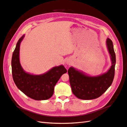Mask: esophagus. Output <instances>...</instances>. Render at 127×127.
<instances>
[{
  "label": "esophagus",
  "instance_id": "obj_1",
  "mask_svg": "<svg viewBox=\"0 0 127 127\" xmlns=\"http://www.w3.org/2000/svg\"><path fill=\"white\" fill-rule=\"evenodd\" d=\"M66 64H70V61H67V62H66Z\"/></svg>",
  "mask_w": 127,
  "mask_h": 127
}]
</instances>
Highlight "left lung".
I'll use <instances>...</instances> for the list:
<instances>
[{"label":"left lung","mask_w":127,"mask_h":127,"mask_svg":"<svg viewBox=\"0 0 127 127\" xmlns=\"http://www.w3.org/2000/svg\"><path fill=\"white\" fill-rule=\"evenodd\" d=\"M110 54L111 65L109 69L104 74L91 76L71 67L68 70L72 93L80 99L90 100L99 97L112 84L116 63V54L112 41L107 38L106 41Z\"/></svg>","instance_id":"left-lung-1"}]
</instances>
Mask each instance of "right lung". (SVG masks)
Here are the masks:
<instances>
[{
    "label": "right lung",
    "instance_id": "obj_1",
    "mask_svg": "<svg viewBox=\"0 0 127 127\" xmlns=\"http://www.w3.org/2000/svg\"><path fill=\"white\" fill-rule=\"evenodd\" d=\"M25 35L18 40L11 58L12 75L17 88L28 97L37 101L46 100L53 94L54 87L61 76L66 73L63 65L52 68L41 75H33L23 69L20 61V45Z\"/></svg>",
    "mask_w": 127,
    "mask_h": 127
}]
</instances>
